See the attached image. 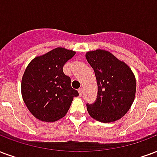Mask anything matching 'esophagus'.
Segmentation results:
<instances>
[{
    "label": "esophagus",
    "instance_id": "obj_1",
    "mask_svg": "<svg viewBox=\"0 0 157 157\" xmlns=\"http://www.w3.org/2000/svg\"><path fill=\"white\" fill-rule=\"evenodd\" d=\"M79 91V94H80V96H82V94H83V88L81 87L80 89L78 90Z\"/></svg>",
    "mask_w": 157,
    "mask_h": 157
}]
</instances>
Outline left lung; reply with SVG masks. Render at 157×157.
Listing matches in <instances>:
<instances>
[{
  "mask_svg": "<svg viewBox=\"0 0 157 157\" xmlns=\"http://www.w3.org/2000/svg\"><path fill=\"white\" fill-rule=\"evenodd\" d=\"M97 82V96L86 104L88 113L101 122L121 119L135 99L136 82L131 68L111 52L96 50L86 55Z\"/></svg>",
  "mask_w": 157,
  "mask_h": 157,
  "instance_id": "obj_1",
  "label": "left lung"
}]
</instances>
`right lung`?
I'll list each match as a JSON object with an SVG mask.
<instances>
[{
	"label": "right lung",
	"mask_w": 157,
	"mask_h": 157,
	"mask_svg": "<svg viewBox=\"0 0 157 157\" xmlns=\"http://www.w3.org/2000/svg\"><path fill=\"white\" fill-rule=\"evenodd\" d=\"M75 52L57 47L41 56L34 58L26 67L21 94L31 113L42 121H56L69 110L78 91L71 86V78L63 67Z\"/></svg>",
	"instance_id": "1"
}]
</instances>
